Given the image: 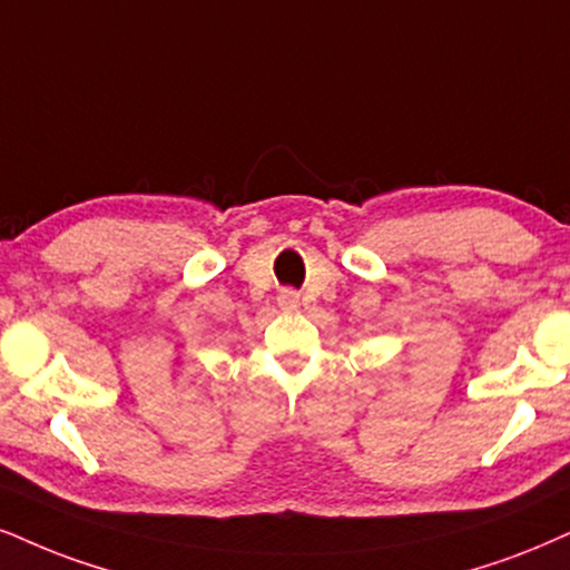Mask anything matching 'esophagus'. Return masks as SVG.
<instances>
[{"label":"esophagus","instance_id":"34e87169","mask_svg":"<svg viewBox=\"0 0 570 570\" xmlns=\"http://www.w3.org/2000/svg\"><path fill=\"white\" fill-rule=\"evenodd\" d=\"M279 301H283L285 306H296L298 304V296L293 291H283V296H279Z\"/></svg>","mask_w":570,"mask_h":570}]
</instances>
